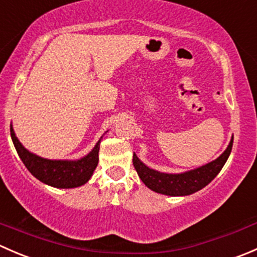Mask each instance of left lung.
Returning <instances> with one entry per match:
<instances>
[{
    "label": "left lung",
    "instance_id": "8db88e82",
    "mask_svg": "<svg viewBox=\"0 0 257 257\" xmlns=\"http://www.w3.org/2000/svg\"><path fill=\"white\" fill-rule=\"evenodd\" d=\"M232 143H234V138L230 142L227 149L216 160L198 169L181 173V174H165V173L150 169L138 159L136 153L133 155V165L142 181L153 191L172 196L190 195L208 185L210 181L219 174L231 153Z\"/></svg>",
    "mask_w": 257,
    "mask_h": 257
}]
</instances>
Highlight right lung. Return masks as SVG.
Listing matches in <instances>:
<instances>
[{
  "instance_id": "right-lung-1",
  "label": "right lung",
  "mask_w": 257,
  "mask_h": 257,
  "mask_svg": "<svg viewBox=\"0 0 257 257\" xmlns=\"http://www.w3.org/2000/svg\"><path fill=\"white\" fill-rule=\"evenodd\" d=\"M11 131V138L16 148L18 155L23 164L26 165L31 174L38 180L54 188H77L87 183L92 177L93 172L98 164V153H99V143L93 148L92 152L79 160H48L37 157L23 148L15 136L14 129Z\"/></svg>"
}]
</instances>
